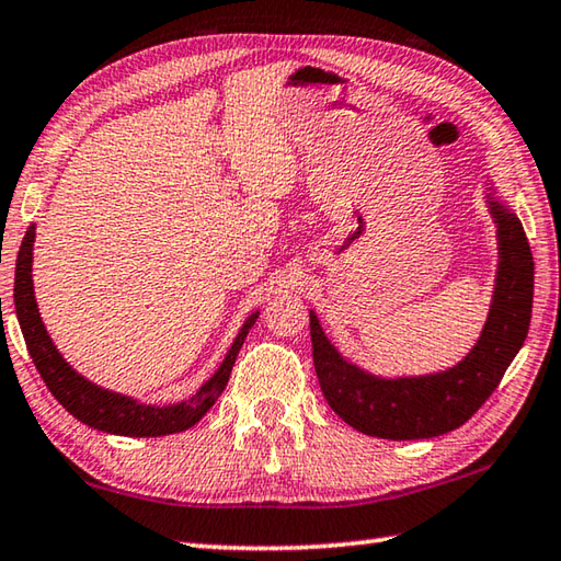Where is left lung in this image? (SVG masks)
I'll list each match as a JSON object with an SVG mask.
<instances>
[{"mask_svg":"<svg viewBox=\"0 0 561 561\" xmlns=\"http://www.w3.org/2000/svg\"><path fill=\"white\" fill-rule=\"evenodd\" d=\"M486 204L499 238V270L484 331L455 367L421 377H377L337 353L311 311L318 383L328 405L355 431L381 440H425L465 425L484 403L528 337L533 252L523 224L493 186Z\"/></svg>","mask_w":561,"mask_h":561,"instance_id":"obj_1","label":"left lung"}]
</instances>
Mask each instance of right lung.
Returning a JSON list of instances; mask_svg holds the SVG:
<instances>
[{"label":"right lung","instance_id":"obj_1","mask_svg":"<svg viewBox=\"0 0 561 561\" xmlns=\"http://www.w3.org/2000/svg\"><path fill=\"white\" fill-rule=\"evenodd\" d=\"M33 240H36V226L31 224L24 240H21L16 257L14 306L33 365H36L38 375L46 381V387L50 389L53 397L58 399L62 409L75 415L77 421H82L84 425L96 427V431L126 437L172 435L186 431V427H192L194 423H199L226 389L230 369H233L240 347H243L250 328L255 325L260 311L248 316V321L240 328V333L236 335L233 345H230L221 367L214 371L211 379L202 383L199 391H196L192 399L170 405L140 403L136 399L124 397V393L96 387L90 379L77 375L58 353V347H55L50 340L46 325H43L36 296H33Z\"/></svg>","mask_w":561,"mask_h":561}]
</instances>
